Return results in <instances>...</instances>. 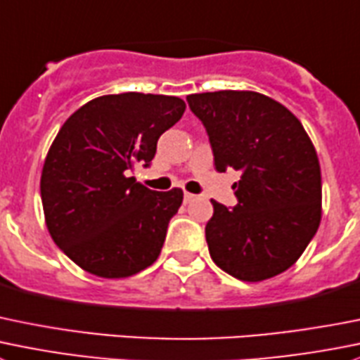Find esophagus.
Wrapping results in <instances>:
<instances>
[{
  "label": "esophagus",
  "mask_w": 360,
  "mask_h": 360,
  "mask_svg": "<svg viewBox=\"0 0 360 360\" xmlns=\"http://www.w3.org/2000/svg\"><path fill=\"white\" fill-rule=\"evenodd\" d=\"M195 198H197V195L190 193V191H186V193H184V202H186V204H190V202L195 200Z\"/></svg>",
  "instance_id": "34e87169"
}]
</instances>
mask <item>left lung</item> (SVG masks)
Masks as SVG:
<instances>
[{"instance_id":"obj_1","label":"left lung","mask_w":360,"mask_h":360,"mask_svg":"<svg viewBox=\"0 0 360 360\" xmlns=\"http://www.w3.org/2000/svg\"><path fill=\"white\" fill-rule=\"evenodd\" d=\"M204 123L218 172L239 170L237 205L211 200L205 225L214 264L240 281L269 280L299 260L322 219V174L301 121L257 91L188 96Z\"/></svg>"}]
</instances>
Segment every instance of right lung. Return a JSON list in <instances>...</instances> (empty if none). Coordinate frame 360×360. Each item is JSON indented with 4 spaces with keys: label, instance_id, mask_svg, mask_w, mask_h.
I'll list each match as a JSON object with an SVG mask.
<instances>
[{
    "label": "right lung",
    "instance_id": "obj_1",
    "mask_svg": "<svg viewBox=\"0 0 360 360\" xmlns=\"http://www.w3.org/2000/svg\"><path fill=\"white\" fill-rule=\"evenodd\" d=\"M184 110L177 96L103 95L59 128L41 169V205L52 240L80 269L120 280L160 257L183 190L153 191L128 174L151 163Z\"/></svg>",
    "mask_w": 360,
    "mask_h": 360
}]
</instances>
